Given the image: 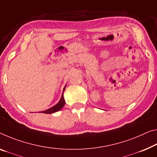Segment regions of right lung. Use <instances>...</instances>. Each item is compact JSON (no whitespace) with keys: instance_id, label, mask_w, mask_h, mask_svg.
I'll list each match as a JSON object with an SVG mask.
<instances>
[{"instance_id":"add662e5","label":"right lung","mask_w":157,"mask_h":157,"mask_svg":"<svg viewBox=\"0 0 157 157\" xmlns=\"http://www.w3.org/2000/svg\"><path fill=\"white\" fill-rule=\"evenodd\" d=\"M65 88H66V86H65L64 88H63V91H62L61 98H60V100H59V102H57V104H56V105L53 106L52 107L50 108V109H46L45 111H42L41 113H44V114H52V113L58 112V111H59L62 107H64V105H65V101H64L63 94H64V92L65 90Z\"/></svg>"}]
</instances>
